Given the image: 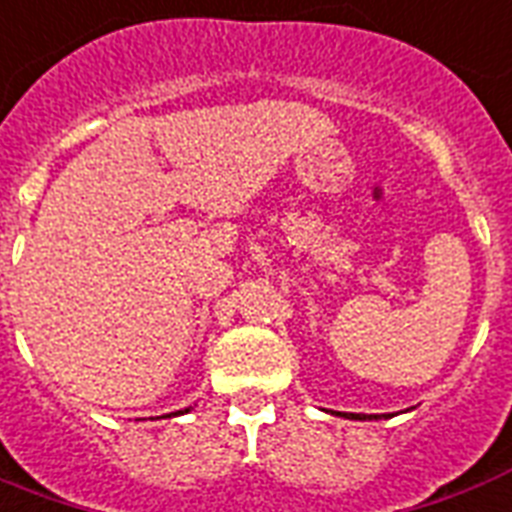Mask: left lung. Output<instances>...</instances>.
I'll return each instance as SVG.
<instances>
[{"instance_id":"8db88e82","label":"left lung","mask_w":512,"mask_h":512,"mask_svg":"<svg viewBox=\"0 0 512 512\" xmlns=\"http://www.w3.org/2000/svg\"><path fill=\"white\" fill-rule=\"evenodd\" d=\"M351 419H368V416H354V413H351Z\"/></svg>"}]
</instances>
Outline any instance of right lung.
I'll return each mask as SVG.
<instances>
[{"mask_svg":"<svg viewBox=\"0 0 512 512\" xmlns=\"http://www.w3.org/2000/svg\"><path fill=\"white\" fill-rule=\"evenodd\" d=\"M179 413H182V411H179Z\"/></svg>","mask_w":512,"mask_h":512,"instance_id":"right-lung-1","label":"right lung"}]
</instances>
